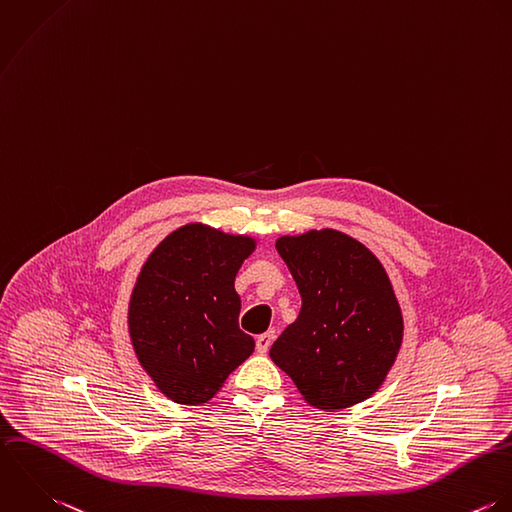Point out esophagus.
I'll use <instances>...</instances> for the list:
<instances>
[{"mask_svg":"<svg viewBox=\"0 0 512 512\" xmlns=\"http://www.w3.org/2000/svg\"><path fill=\"white\" fill-rule=\"evenodd\" d=\"M272 341H274V330H268L266 334L258 336V340H256V349H258V353H266V351L270 349Z\"/></svg>","mask_w":512,"mask_h":512,"instance_id":"esophagus-1","label":"esophagus"}]
</instances>
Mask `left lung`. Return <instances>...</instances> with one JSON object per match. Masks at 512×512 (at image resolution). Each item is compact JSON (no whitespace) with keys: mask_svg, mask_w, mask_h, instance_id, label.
<instances>
[{"mask_svg":"<svg viewBox=\"0 0 512 512\" xmlns=\"http://www.w3.org/2000/svg\"><path fill=\"white\" fill-rule=\"evenodd\" d=\"M276 250L292 272L302 310L270 349L304 401L340 411L371 397L403 341V312L379 258L349 234H286Z\"/></svg>","mask_w":512,"mask_h":512,"instance_id":"left-lung-1","label":"left lung"}]
</instances>
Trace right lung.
Instances as JSON below:
<instances>
[{"label": "right lung", "mask_w": 512, "mask_h": 512, "mask_svg": "<svg viewBox=\"0 0 512 512\" xmlns=\"http://www.w3.org/2000/svg\"><path fill=\"white\" fill-rule=\"evenodd\" d=\"M256 238L190 222L145 260L127 326L135 355L157 389L178 405H204L254 351L238 328L234 280Z\"/></svg>", "instance_id": "right-lung-1"}]
</instances>
